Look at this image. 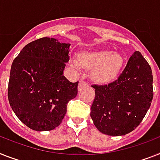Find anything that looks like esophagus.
Returning <instances> with one entry per match:
<instances>
[{"label":"esophagus","mask_w":160,"mask_h":160,"mask_svg":"<svg viewBox=\"0 0 160 160\" xmlns=\"http://www.w3.org/2000/svg\"><path fill=\"white\" fill-rule=\"evenodd\" d=\"M87 84H88V83L85 82V81H84V80H80V82H79V86H78V89H79V90H80V89H82L83 87L84 86H86Z\"/></svg>","instance_id":"obj_1"}]
</instances>
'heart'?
Returning a JSON list of instances; mask_svg holds the SVG:
<instances>
[{"instance_id":"1","label":"heart","mask_w":160,"mask_h":160,"mask_svg":"<svg viewBox=\"0 0 160 160\" xmlns=\"http://www.w3.org/2000/svg\"><path fill=\"white\" fill-rule=\"evenodd\" d=\"M70 64L75 69H93L92 78L97 82L103 83L118 75L122 67L123 58L109 50L84 52L79 55L77 61L71 59Z\"/></svg>"}]
</instances>
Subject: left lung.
<instances>
[{"label":"left lung","mask_w":160,"mask_h":160,"mask_svg":"<svg viewBox=\"0 0 160 160\" xmlns=\"http://www.w3.org/2000/svg\"><path fill=\"white\" fill-rule=\"evenodd\" d=\"M95 98L90 116L97 129L108 136L128 134L140 125L153 99L151 67L138 51L116 80L92 85Z\"/></svg>","instance_id":"1"}]
</instances>
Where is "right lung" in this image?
I'll list each match as a JSON object with an SVG mask.
<instances>
[{
    "label": "right lung",
    "mask_w": 160,
    "mask_h": 160,
    "mask_svg": "<svg viewBox=\"0 0 160 160\" xmlns=\"http://www.w3.org/2000/svg\"><path fill=\"white\" fill-rule=\"evenodd\" d=\"M70 43L42 38L22 49L10 69V105L18 118L34 131H51L62 123L67 105L78 93V81L63 76Z\"/></svg>",
    "instance_id": "right-lung-1"
}]
</instances>
